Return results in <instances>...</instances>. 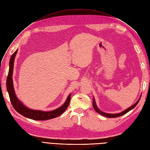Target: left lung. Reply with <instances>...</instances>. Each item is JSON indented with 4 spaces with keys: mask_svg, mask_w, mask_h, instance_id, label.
Returning <instances> with one entry per match:
<instances>
[{
    "mask_svg": "<svg viewBox=\"0 0 150 150\" xmlns=\"http://www.w3.org/2000/svg\"><path fill=\"white\" fill-rule=\"evenodd\" d=\"M140 98H141V97H140ZM140 98L138 99V101L134 104V105L131 106L129 107V108L126 109V110H125L124 111H122V112H120V113H118V114H109V113H105V112H104L100 111V110H99V109L98 108V107H97V106H96V103H95L94 99H93V108H94V110L96 111L98 113H99V114H100V115H103V116H106V117H119V116H122V115H125L126 113L129 112L130 110H132V109H133L137 105L138 103H139Z\"/></svg>",
    "mask_w": 150,
    "mask_h": 150,
    "instance_id": "8db88e82",
    "label": "left lung"
}]
</instances>
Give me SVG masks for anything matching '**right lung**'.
Listing matches in <instances>:
<instances>
[{
    "label": "right lung",
    "instance_id": "1",
    "mask_svg": "<svg viewBox=\"0 0 150 150\" xmlns=\"http://www.w3.org/2000/svg\"><path fill=\"white\" fill-rule=\"evenodd\" d=\"M17 52V50L12 54L11 57L9 62V70H8L6 84L7 89L8 95H9L10 100L13 108L15 109V110L17 112H19L21 115L28 117V118H30L34 120H47L54 118V117H56L62 115V113L66 111L68 106H69L71 99V94L69 95L66 101L62 106H61L59 108L56 109L55 110L49 112L32 110L29 108H26L24 104L21 101H19V99H17L14 92V89H13L12 82V72L13 69V62H14L15 57Z\"/></svg>",
    "mask_w": 150,
    "mask_h": 150
}]
</instances>
